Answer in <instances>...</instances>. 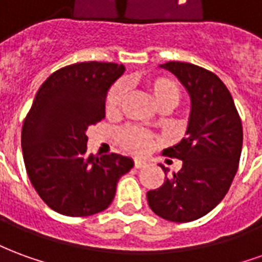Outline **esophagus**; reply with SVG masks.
<instances>
[{"label": "esophagus", "mask_w": 262, "mask_h": 262, "mask_svg": "<svg viewBox=\"0 0 262 262\" xmlns=\"http://www.w3.org/2000/svg\"><path fill=\"white\" fill-rule=\"evenodd\" d=\"M135 168H142V167H144L146 165V163L144 161H142V160H135Z\"/></svg>", "instance_id": "1"}]
</instances>
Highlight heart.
I'll return each mask as SVG.
<instances>
[{
    "label": "heart",
    "instance_id": "heart-1",
    "mask_svg": "<svg viewBox=\"0 0 262 262\" xmlns=\"http://www.w3.org/2000/svg\"><path fill=\"white\" fill-rule=\"evenodd\" d=\"M140 84L160 111H170L181 101V88L176 80L164 75H143ZM125 98L123 84H115L105 99V114L109 118L118 116ZM120 146L132 154H146L154 144V136L140 127H125L119 132Z\"/></svg>",
    "mask_w": 262,
    "mask_h": 262
}]
</instances>
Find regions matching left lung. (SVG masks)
<instances>
[{
	"mask_svg": "<svg viewBox=\"0 0 262 262\" xmlns=\"http://www.w3.org/2000/svg\"><path fill=\"white\" fill-rule=\"evenodd\" d=\"M160 67L176 75L191 97L187 137L163 153L182 160V168L148 191L150 209L170 222H192L225 198L236 176L243 147V126L227 86L212 71L181 61Z\"/></svg>",
	"mask_w": 262,
	"mask_h": 262,
	"instance_id": "left-lung-1",
	"label": "left lung"
}]
</instances>
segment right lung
I'll list each match as a JSON object with an SVG mask.
<instances>
[{
  "label": "right lung",
  "instance_id": "obj_1",
  "mask_svg": "<svg viewBox=\"0 0 262 262\" xmlns=\"http://www.w3.org/2000/svg\"><path fill=\"white\" fill-rule=\"evenodd\" d=\"M125 73L116 63L85 61L54 71L39 88L22 126L26 172L49 208L91 216L112 203L119 178L133 167L120 154H86V129L105 118L109 86Z\"/></svg>",
  "mask_w": 262,
  "mask_h": 262
}]
</instances>
